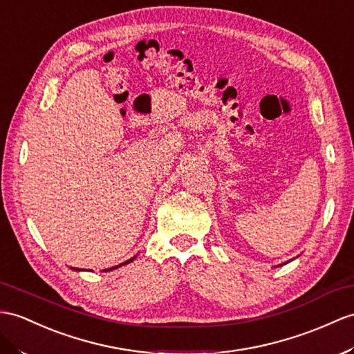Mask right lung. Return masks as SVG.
I'll list each match as a JSON object with an SVG mask.
<instances>
[{
    "mask_svg": "<svg viewBox=\"0 0 354 354\" xmlns=\"http://www.w3.org/2000/svg\"><path fill=\"white\" fill-rule=\"evenodd\" d=\"M131 261H132V260H129V261H126V263H123V264H127V263H131ZM123 264H120V266H123ZM117 267H118V266H115V267H112V269H117ZM112 269H109V270H112Z\"/></svg>",
    "mask_w": 354,
    "mask_h": 354,
    "instance_id": "1",
    "label": "right lung"
}]
</instances>
